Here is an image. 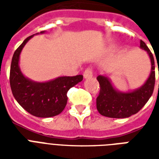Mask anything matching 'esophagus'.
Masks as SVG:
<instances>
[{"label":"esophagus","instance_id":"34e87169","mask_svg":"<svg viewBox=\"0 0 159 159\" xmlns=\"http://www.w3.org/2000/svg\"><path fill=\"white\" fill-rule=\"evenodd\" d=\"M83 76H84L85 79L91 78L93 76V70H92V69L91 68H87L84 73H83Z\"/></svg>","mask_w":159,"mask_h":159}]
</instances>
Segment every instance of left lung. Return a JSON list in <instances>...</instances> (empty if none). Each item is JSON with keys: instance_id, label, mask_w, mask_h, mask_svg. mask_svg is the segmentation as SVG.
I'll use <instances>...</instances> for the list:
<instances>
[{"instance_id": "1", "label": "left lung", "mask_w": 159, "mask_h": 159, "mask_svg": "<svg viewBox=\"0 0 159 159\" xmlns=\"http://www.w3.org/2000/svg\"><path fill=\"white\" fill-rule=\"evenodd\" d=\"M140 48L147 51L151 64L150 76L140 89L126 94L117 92L109 79L104 76H98L100 91L96 99V107L102 116L112 118H125L137 113L146 105L153 93L155 85V63L152 53L146 43L140 40Z\"/></svg>"}]
</instances>
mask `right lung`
<instances>
[{
	"label": "right lung",
	"instance_id": "obj_1",
	"mask_svg": "<svg viewBox=\"0 0 159 159\" xmlns=\"http://www.w3.org/2000/svg\"><path fill=\"white\" fill-rule=\"evenodd\" d=\"M32 36L27 37L13 53L10 69L11 89L18 103L29 113L38 117H54L65 109L68 90L82 82L83 76H59L46 83H36L25 77L19 68V56Z\"/></svg>",
	"mask_w": 159,
	"mask_h": 159
}]
</instances>
